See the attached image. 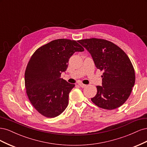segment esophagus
<instances>
[{
	"mask_svg": "<svg viewBox=\"0 0 147 147\" xmlns=\"http://www.w3.org/2000/svg\"><path fill=\"white\" fill-rule=\"evenodd\" d=\"M78 85L80 86V87H82V88H84V87L86 86V84H83L82 83H78Z\"/></svg>",
	"mask_w": 147,
	"mask_h": 147,
	"instance_id": "esophagus-1",
	"label": "esophagus"
}]
</instances>
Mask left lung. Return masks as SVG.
Returning <instances> with one entry per match:
<instances>
[{
  "mask_svg": "<svg viewBox=\"0 0 147 147\" xmlns=\"http://www.w3.org/2000/svg\"><path fill=\"white\" fill-rule=\"evenodd\" d=\"M78 42L90 53L97 69L103 71L102 86H97L92 102L99 107L113 110L129 97L135 83V71L127 55L113 43L100 38H87Z\"/></svg>",
  "mask_w": 147,
  "mask_h": 147,
  "instance_id": "8db88e82",
  "label": "left lung"
}]
</instances>
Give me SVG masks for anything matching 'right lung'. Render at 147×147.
Segmentation results:
<instances>
[{"label":"right lung","instance_id":"right-lung-1","mask_svg":"<svg viewBox=\"0 0 147 147\" xmlns=\"http://www.w3.org/2000/svg\"><path fill=\"white\" fill-rule=\"evenodd\" d=\"M77 41L53 40L38 48L28 64L24 74L26 93L31 104L44 117H57L68 105L69 94L75 84L60 77L74 53L84 51Z\"/></svg>","mask_w":147,"mask_h":147}]
</instances>
